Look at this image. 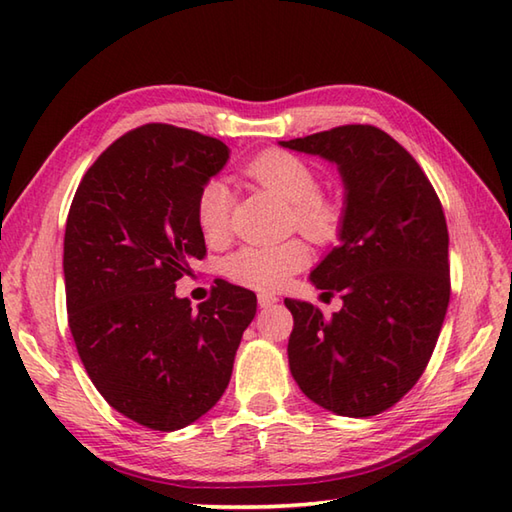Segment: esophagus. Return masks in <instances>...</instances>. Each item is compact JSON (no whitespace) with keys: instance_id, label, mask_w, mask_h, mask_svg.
<instances>
[{"instance_id":"34e87169","label":"esophagus","mask_w":512,"mask_h":512,"mask_svg":"<svg viewBox=\"0 0 512 512\" xmlns=\"http://www.w3.org/2000/svg\"><path fill=\"white\" fill-rule=\"evenodd\" d=\"M277 301H279V299H277L275 295H270V292H259V295H257V303H259V306H262V308L275 306Z\"/></svg>"}]
</instances>
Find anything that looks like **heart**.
<instances>
[{
    "mask_svg": "<svg viewBox=\"0 0 512 512\" xmlns=\"http://www.w3.org/2000/svg\"><path fill=\"white\" fill-rule=\"evenodd\" d=\"M246 176L253 178L279 200L292 206L301 233L314 242H330L341 226V209L319 193V176L306 160L281 149H268L246 165ZM235 195L231 184L211 178L202 184L195 200L202 235L209 242H220L231 228ZM308 264V248L299 239L281 244H248L226 257L224 273L239 286L255 290H277Z\"/></svg>",
    "mask_w": 512,
    "mask_h": 512,
    "instance_id": "heart-1",
    "label": "heart"
}]
</instances>
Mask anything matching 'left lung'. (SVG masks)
Listing matches in <instances>:
<instances>
[{
	"mask_svg": "<svg viewBox=\"0 0 512 512\" xmlns=\"http://www.w3.org/2000/svg\"><path fill=\"white\" fill-rule=\"evenodd\" d=\"M279 145L334 162L345 187L339 246L310 273L323 295L341 292L343 308L325 319L308 301H284L295 319L292 378L336 416H376L418 383L449 308L442 204L409 151L378 127Z\"/></svg>",
	"mask_w": 512,
	"mask_h": 512,
	"instance_id": "left-lung-1",
	"label": "left lung"
}]
</instances>
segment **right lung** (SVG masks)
Returning <instances> with one entry per match:
<instances>
[{"mask_svg": "<svg viewBox=\"0 0 512 512\" xmlns=\"http://www.w3.org/2000/svg\"><path fill=\"white\" fill-rule=\"evenodd\" d=\"M228 154L191 129H132L85 173L65 224L76 352L101 396L154 431L187 427L222 398L257 312L255 292L222 279L198 310L176 295L206 255L195 200Z\"/></svg>", "mask_w": 512, "mask_h": 512, "instance_id": "right-lung-1", "label": "right lung"}]
</instances>
